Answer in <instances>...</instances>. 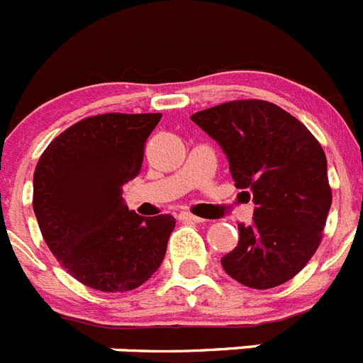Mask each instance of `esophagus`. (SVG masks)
Wrapping results in <instances>:
<instances>
[{
    "instance_id": "1",
    "label": "esophagus",
    "mask_w": 363,
    "mask_h": 363,
    "mask_svg": "<svg viewBox=\"0 0 363 363\" xmlns=\"http://www.w3.org/2000/svg\"><path fill=\"white\" fill-rule=\"evenodd\" d=\"M179 220L184 221H203V218H198L191 213H179Z\"/></svg>"
}]
</instances>
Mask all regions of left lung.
I'll list each match as a JSON object with an SVG mask.
<instances>
[{
  "instance_id": "8db88e82",
  "label": "left lung",
  "mask_w": 363,
  "mask_h": 363,
  "mask_svg": "<svg viewBox=\"0 0 363 363\" xmlns=\"http://www.w3.org/2000/svg\"><path fill=\"white\" fill-rule=\"evenodd\" d=\"M191 120L220 143L234 185L252 194L251 225L221 265L251 289L289 281L318 249L331 187L318 140L289 112L264 99H236L192 114Z\"/></svg>"
}]
</instances>
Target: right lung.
<instances>
[{"label":"right lung","mask_w":363,"mask_h":363,"mask_svg":"<svg viewBox=\"0 0 363 363\" xmlns=\"http://www.w3.org/2000/svg\"><path fill=\"white\" fill-rule=\"evenodd\" d=\"M162 114L107 112L74 123L50 142L34 171L32 207L45 243L83 285L125 293L165 258L171 214L143 218L123 203Z\"/></svg>","instance_id":"right-lung-1"}]
</instances>
